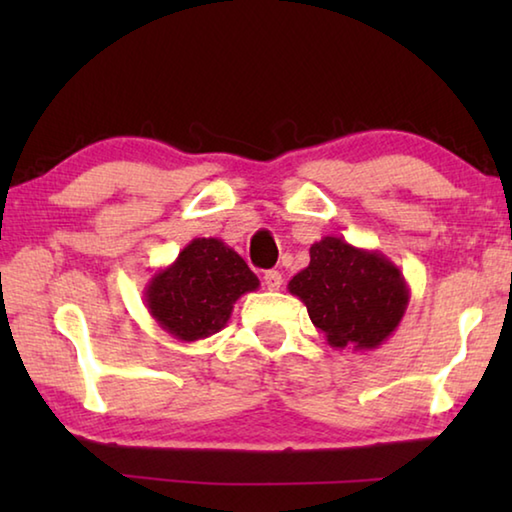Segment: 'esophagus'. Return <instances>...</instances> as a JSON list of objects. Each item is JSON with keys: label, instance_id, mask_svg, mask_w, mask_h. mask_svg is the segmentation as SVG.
<instances>
[{"label": "esophagus", "instance_id": "obj_1", "mask_svg": "<svg viewBox=\"0 0 512 512\" xmlns=\"http://www.w3.org/2000/svg\"><path fill=\"white\" fill-rule=\"evenodd\" d=\"M264 287L268 291H277L282 287V273L280 271H266L264 273Z\"/></svg>", "mask_w": 512, "mask_h": 512}]
</instances>
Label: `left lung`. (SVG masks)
Masks as SVG:
<instances>
[{
  "label": "left lung",
  "instance_id": "left-lung-1",
  "mask_svg": "<svg viewBox=\"0 0 512 512\" xmlns=\"http://www.w3.org/2000/svg\"><path fill=\"white\" fill-rule=\"evenodd\" d=\"M309 266L293 275L289 293L305 302L311 323L336 350H377L388 341L411 291L404 275L379 250L323 237L309 248Z\"/></svg>",
  "mask_w": 512,
  "mask_h": 512
}]
</instances>
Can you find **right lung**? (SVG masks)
Instances as JSON below:
<instances>
[{
    "label": "right lung",
    "instance_id": "obj_1",
    "mask_svg": "<svg viewBox=\"0 0 512 512\" xmlns=\"http://www.w3.org/2000/svg\"><path fill=\"white\" fill-rule=\"evenodd\" d=\"M257 289V275L235 250L221 239L198 237L151 277L144 305L164 332L194 343L221 332L235 302Z\"/></svg>",
    "mask_w": 512,
    "mask_h": 512
}]
</instances>
